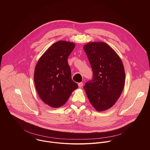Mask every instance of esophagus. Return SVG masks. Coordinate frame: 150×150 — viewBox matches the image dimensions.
I'll return each instance as SVG.
<instances>
[{
	"instance_id": "34e87169",
	"label": "esophagus",
	"mask_w": 150,
	"mask_h": 150,
	"mask_svg": "<svg viewBox=\"0 0 150 150\" xmlns=\"http://www.w3.org/2000/svg\"><path fill=\"white\" fill-rule=\"evenodd\" d=\"M84 86V84H83V83H79V88H82L83 86Z\"/></svg>"
}]
</instances>
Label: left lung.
I'll use <instances>...</instances> for the list:
<instances>
[{"instance_id":"8db88e82","label":"left lung","mask_w":150,"mask_h":150,"mask_svg":"<svg viewBox=\"0 0 150 150\" xmlns=\"http://www.w3.org/2000/svg\"><path fill=\"white\" fill-rule=\"evenodd\" d=\"M93 71V78L84 86L87 97L96 111L112 107L123 91L125 73L117 52L103 42H90L84 46Z\"/></svg>"}]
</instances>
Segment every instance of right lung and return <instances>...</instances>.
I'll return each mask as SVG.
<instances>
[{
	"instance_id": "1",
	"label": "right lung",
	"mask_w": 150,
	"mask_h": 150,
	"mask_svg": "<svg viewBox=\"0 0 150 150\" xmlns=\"http://www.w3.org/2000/svg\"><path fill=\"white\" fill-rule=\"evenodd\" d=\"M75 45L74 43L64 40L57 42L46 50L36 65V89L42 100L49 106L61 107L78 88L71 79L67 62Z\"/></svg>"
}]
</instances>
